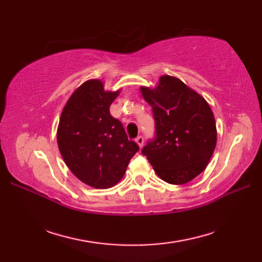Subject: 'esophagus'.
Here are the masks:
<instances>
[{
  "label": "esophagus",
  "instance_id": "esophagus-1",
  "mask_svg": "<svg viewBox=\"0 0 262 262\" xmlns=\"http://www.w3.org/2000/svg\"><path fill=\"white\" fill-rule=\"evenodd\" d=\"M135 142L137 143V145L140 146L141 148L143 147V144H144V138H143L142 136H138V137H136V138H135Z\"/></svg>",
  "mask_w": 262,
  "mask_h": 262
}]
</instances>
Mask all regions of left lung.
<instances>
[{"label": "left lung", "mask_w": 262, "mask_h": 262, "mask_svg": "<svg viewBox=\"0 0 262 262\" xmlns=\"http://www.w3.org/2000/svg\"><path fill=\"white\" fill-rule=\"evenodd\" d=\"M140 90L152 105L157 132L142 153L163 181L185 185L206 169L216 147V121L210 105L171 75H161L154 88L143 85Z\"/></svg>", "instance_id": "left-lung-1"}]
</instances>
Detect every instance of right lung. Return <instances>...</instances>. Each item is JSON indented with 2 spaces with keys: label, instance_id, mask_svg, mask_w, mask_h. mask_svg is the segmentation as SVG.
<instances>
[{
  "label": "right lung",
  "instance_id": "right-lung-1",
  "mask_svg": "<svg viewBox=\"0 0 262 262\" xmlns=\"http://www.w3.org/2000/svg\"><path fill=\"white\" fill-rule=\"evenodd\" d=\"M121 89L109 91L103 81L88 80L66 101L57 127V145L77 179L96 189L117 185L140 149L124 126L110 114Z\"/></svg>",
  "mask_w": 262,
  "mask_h": 262
}]
</instances>
